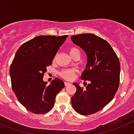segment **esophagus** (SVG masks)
Masks as SVG:
<instances>
[{
  "instance_id": "esophagus-1",
  "label": "esophagus",
  "mask_w": 134,
  "mask_h": 134,
  "mask_svg": "<svg viewBox=\"0 0 134 134\" xmlns=\"http://www.w3.org/2000/svg\"><path fill=\"white\" fill-rule=\"evenodd\" d=\"M64 84H65V85H70V82H68V81H64Z\"/></svg>"
}]
</instances>
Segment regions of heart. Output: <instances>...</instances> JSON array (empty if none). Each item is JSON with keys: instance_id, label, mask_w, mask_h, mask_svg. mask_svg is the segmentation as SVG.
Wrapping results in <instances>:
<instances>
[{"instance_id": "b5f03b06", "label": "heart", "mask_w": 134, "mask_h": 134, "mask_svg": "<svg viewBox=\"0 0 134 134\" xmlns=\"http://www.w3.org/2000/svg\"><path fill=\"white\" fill-rule=\"evenodd\" d=\"M80 53V50L79 49H77V47H72L70 49V55H72L74 53ZM75 72H76V70L74 69V68H69V69H64L60 72V75L62 76V77H64L66 80H72L74 77L75 74Z\"/></svg>"}]
</instances>
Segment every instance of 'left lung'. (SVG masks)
I'll return each mask as SVG.
<instances>
[{"mask_svg":"<svg viewBox=\"0 0 134 134\" xmlns=\"http://www.w3.org/2000/svg\"><path fill=\"white\" fill-rule=\"evenodd\" d=\"M71 40L87 56L81 80L90 81L86 89L73 83L76 92L72 97L74 109L82 115L101 110L114 97L119 86L120 64L116 54L106 40L92 34L72 35Z\"/></svg>","mask_w":134,"mask_h":134,"instance_id":"8db88e82","label":"left lung"}]
</instances>
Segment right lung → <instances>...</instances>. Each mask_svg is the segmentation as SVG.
<instances>
[{
    "label": "right lung",
    "mask_w": 134,
    "mask_h": 134,
    "mask_svg": "<svg viewBox=\"0 0 134 134\" xmlns=\"http://www.w3.org/2000/svg\"><path fill=\"white\" fill-rule=\"evenodd\" d=\"M67 37L40 35L16 51L10 68L12 87L19 102L31 113L44 114L51 110L56 96L64 87V81L57 77L47 85L43 76Z\"/></svg>",
    "instance_id": "1"
}]
</instances>
